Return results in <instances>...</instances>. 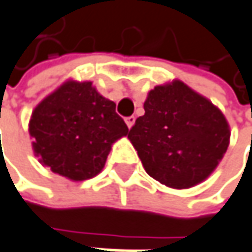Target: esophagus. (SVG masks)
Returning <instances> with one entry per match:
<instances>
[{"mask_svg":"<svg viewBox=\"0 0 252 252\" xmlns=\"http://www.w3.org/2000/svg\"><path fill=\"white\" fill-rule=\"evenodd\" d=\"M134 123H135V117H134V115H131V117H126V124L128 128H131V126H134Z\"/></svg>","mask_w":252,"mask_h":252,"instance_id":"34e87169","label":"esophagus"}]
</instances>
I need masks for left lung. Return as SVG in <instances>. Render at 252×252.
I'll return each instance as SVG.
<instances>
[{
    "label": "left lung",
    "mask_w": 252,
    "mask_h": 252,
    "mask_svg": "<svg viewBox=\"0 0 252 252\" xmlns=\"http://www.w3.org/2000/svg\"><path fill=\"white\" fill-rule=\"evenodd\" d=\"M128 138L148 175L171 188L200 184L224 157L229 126L211 101L184 82L157 85Z\"/></svg>",
    "instance_id": "1"
}]
</instances>
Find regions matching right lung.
Returning <instances> with one entry per match:
<instances>
[{"mask_svg":"<svg viewBox=\"0 0 252 252\" xmlns=\"http://www.w3.org/2000/svg\"><path fill=\"white\" fill-rule=\"evenodd\" d=\"M126 134L115 104L90 81L63 84L38 104L30 120L39 162L72 181L99 174L112 144Z\"/></svg>","mask_w":252,"mask_h":252,"instance_id":"add662e5","label":"right lung"}]
</instances>
